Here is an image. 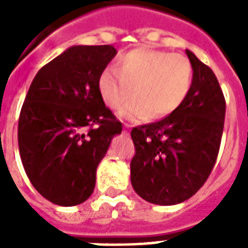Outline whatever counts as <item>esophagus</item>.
Instances as JSON below:
<instances>
[{
    "mask_svg": "<svg viewBox=\"0 0 248 248\" xmlns=\"http://www.w3.org/2000/svg\"><path fill=\"white\" fill-rule=\"evenodd\" d=\"M124 133H126V134H127V130H129V127H130V124H124Z\"/></svg>",
    "mask_w": 248,
    "mask_h": 248,
    "instance_id": "esophagus-1",
    "label": "esophagus"
}]
</instances>
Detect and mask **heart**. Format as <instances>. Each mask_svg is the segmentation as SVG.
I'll return each instance as SVG.
<instances>
[{
	"label": "heart",
	"mask_w": 248,
	"mask_h": 248,
	"mask_svg": "<svg viewBox=\"0 0 248 248\" xmlns=\"http://www.w3.org/2000/svg\"><path fill=\"white\" fill-rule=\"evenodd\" d=\"M194 69L182 54L140 47L118 58V69L106 67L98 78L105 103L126 119L162 118L174 113L190 92Z\"/></svg>",
	"instance_id": "obj_1"
}]
</instances>
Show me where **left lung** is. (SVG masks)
Instances as JSON below:
<instances>
[{
    "instance_id": "obj_1",
    "label": "left lung",
    "mask_w": 248,
    "mask_h": 248,
    "mask_svg": "<svg viewBox=\"0 0 248 248\" xmlns=\"http://www.w3.org/2000/svg\"><path fill=\"white\" fill-rule=\"evenodd\" d=\"M194 79L186 99L158 122L131 130V185L145 201L171 206L191 198L213 171L223 134L226 101L214 71L186 50Z\"/></svg>"
}]
</instances>
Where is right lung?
Here are the masks:
<instances>
[{
  "instance_id": "obj_1",
  "label": "right lung",
  "mask_w": 248,
  "mask_h": 248,
  "mask_svg": "<svg viewBox=\"0 0 248 248\" xmlns=\"http://www.w3.org/2000/svg\"><path fill=\"white\" fill-rule=\"evenodd\" d=\"M117 54L111 45L71 46L41 67L18 121L25 172L58 206L85 202L99 162L122 124L105 106L98 78Z\"/></svg>"
}]
</instances>
